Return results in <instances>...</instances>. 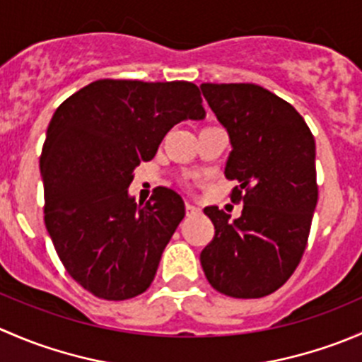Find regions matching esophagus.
<instances>
[{"label":"esophagus","mask_w":362,"mask_h":362,"mask_svg":"<svg viewBox=\"0 0 362 362\" xmlns=\"http://www.w3.org/2000/svg\"><path fill=\"white\" fill-rule=\"evenodd\" d=\"M185 214H187L189 217H191V215H198L199 208L194 206V204H191V203H185Z\"/></svg>","instance_id":"34e87169"}]
</instances>
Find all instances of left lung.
<instances>
[{"label":"left lung","mask_w":362,"mask_h":362,"mask_svg":"<svg viewBox=\"0 0 362 362\" xmlns=\"http://www.w3.org/2000/svg\"><path fill=\"white\" fill-rule=\"evenodd\" d=\"M202 90L229 133L224 173L238 182L229 196L243 210L233 221L217 206L204 208L215 236L199 261L218 293L262 298L289 280L305 254L319 198L315 140L293 105L264 87L202 83Z\"/></svg>","instance_id":"1"}]
</instances>
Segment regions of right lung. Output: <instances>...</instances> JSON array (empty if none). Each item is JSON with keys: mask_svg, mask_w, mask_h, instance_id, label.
<instances>
[{"mask_svg": "<svg viewBox=\"0 0 362 362\" xmlns=\"http://www.w3.org/2000/svg\"><path fill=\"white\" fill-rule=\"evenodd\" d=\"M202 103L184 80L103 78L54 113L40 156L45 226L68 275L96 298L122 301L151 287L185 206L166 187L136 204L127 187L175 124L203 119Z\"/></svg>", "mask_w": 362, "mask_h": 362, "instance_id": "right-lung-1", "label": "right lung"}]
</instances>
